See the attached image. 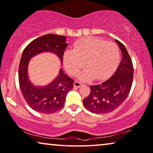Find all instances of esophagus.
I'll list each match as a JSON object with an SVG mask.
<instances>
[{"mask_svg": "<svg viewBox=\"0 0 153 153\" xmlns=\"http://www.w3.org/2000/svg\"><path fill=\"white\" fill-rule=\"evenodd\" d=\"M82 86H84V85H83L82 83L79 82H77V81H76V82H74V87H75L79 88V87H82Z\"/></svg>", "mask_w": 153, "mask_h": 153, "instance_id": "34e87169", "label": "esophagus"}]
</instances>
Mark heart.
Listing matches in <instances>:
<instances>
[{"label": "heart", "instance_id": "1", "mask_svg": "<svg viewBox=\"0 0 153 153\" xmlns=\"http://www.w3.org/2000/svg\"><path fill=\"white\" fill-rule=\"evenodd\" d=\"M120 53L114 43L95 37L78 41L73 50H66L63 60L66 70L71 76H77L84 66L87 68L80 76L84 81L106 79L115 69L119 61Z\"/></svg>", "mask_w": 153, "mask_h": 153}]
</instances>
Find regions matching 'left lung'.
Instances as JSON below:
<instances>
[{
    "mask_svg": "<svg viewBox=\"0 0 153 153\" xmlns=\"http://www.w3.org/2000/svg\"><path fill=\"white\" fill-rule=\"evenodd\" d=\"M121 50L123 59L110 78L100 85L90 86L89 95L83 100L87 109L94 114H104L117 109L128 97L132 85L134 68L126 47L116 39Z\"/></svg>",
    "mask_w": 153,
    "mask_h": 153,
    "instance_id": "1",
    "label": "left lung"
}]
</instances>
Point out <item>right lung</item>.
<instances>
[{
    "label": "right lung",
    "instance_id": "right-lung-1",
    "mask_svg": "<svg viewBox=\"0 0 153 153\" xmlns=\"http://www.w3.org/2000/svg\"><path fill=\"white\" fill-rule=\"evenodd\" d=\"M67 46L66 36L48 34L33 40L23 51L19 66V87L25 100L34 111L48 114L60 110L64 106L68 92L74 88V80L60 69L59 76L50 85L35 87L27 76L30 59L39 53L51 52L57 55L62 62Z\"/></svg>",
    "mask_w": 153,
    "mask_h": 153
}]
</instances>
